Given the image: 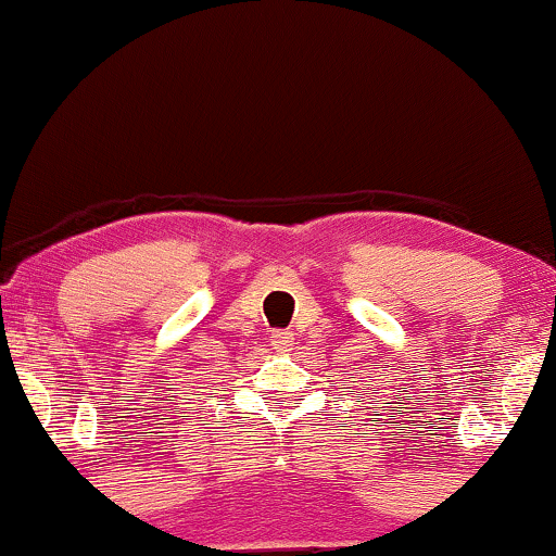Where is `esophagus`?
Segmentation results:
<instances>
[{
  "label": "esophagus",
  "instance_id": "1",
  "mask_svg": "<svg viewBox=\"0 0 556 556\" xmlns=\"http://www.w3.org/2000/svg\"><path fill=\"white\" fill-rule=\"evenodd\" d=\"M271 346L277 352H290L292 333L290 331H271Z\"/></svg>",
  "mask_w": 556,
  "mask_h": 556
}]
</instances>
